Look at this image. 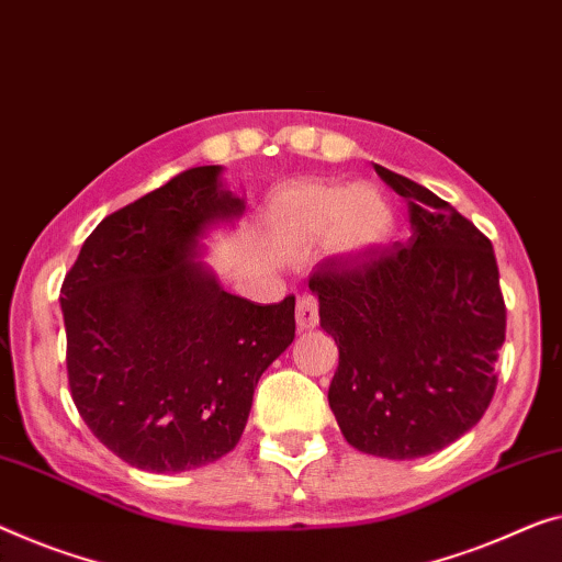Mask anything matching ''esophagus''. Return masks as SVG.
Returning a JSON list of instances; mask_svg holds the SVG:
<instances>
[{
  "label": "esophagus",
  "instance_id": "1",
  "mask_svg": "<svg viewBox=\"0 0 562 562\" xmlns=\"http://www.w3.org/2000/svg\"><path fill=\"white\" fill-rule=\"evenodd\" d=\"M317 321V300L313 295H300L297 297V310H295V323L297 330H310L315 328Z\"/></svg>",
  "mask_w": 562,
  "mask_h": 562
}]
</instances>
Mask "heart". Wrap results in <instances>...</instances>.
Returning a JSON list of instances; mask_svg holds the SVG:
<instances>
[{"label":"heart","instance_id":"1","mask_svg":"<svg viewBox=\"0 0 562 562\" xmlns=\"http://www.w3.org/2000/svg\"><path fill=\"white\" fill-rule=\"evenodd\" d=\"M267 227L288 247H307L325 237L330 257L356 265L386 247L393 209L373 187L295 181L272 196Z\"/></svg>","mask_w":562,"mask_h":562}]
</instances>
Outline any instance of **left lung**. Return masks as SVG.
Returning <instances> with one entry per match:
<instances>
[{"instance_id":"obj_1","label":"left lung","mask_w":562,"mask_h":562,"mask_svg":"<svg viewBox=\"0 0 562 562\" xmlns=\"http://www.w3.org/2000/svg\"><path fill=\"white\" fill-rule=\"evenodd\" d=\"M404 196L412 234L310 278L340 350L328 404L363 454L416 459L472 429L495 396L505 303L490 239L422 183L375 166Z\"/></svg>"}]
</instances>
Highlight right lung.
Returning a JSON list of instances; mask_svg holds the SVG:
<instances>
[{"mask_svg": "<svg viewBox=\"0 0 562 562\" xmlns=\"http://www.w3.org/2000/svg\"><path fill=\"white\" fill-rule=\"evenodd\" d=\"M196 166L105 216L63 282L67 379L82 422L131 467L173 474L237 447L259 375L295 340V295H232L204 259L245 199Z\"/></svg>", "mask_w": 562, "mask_h": 562, "instance_id": "obj_1", "label": "right lung"}]
</instances>
